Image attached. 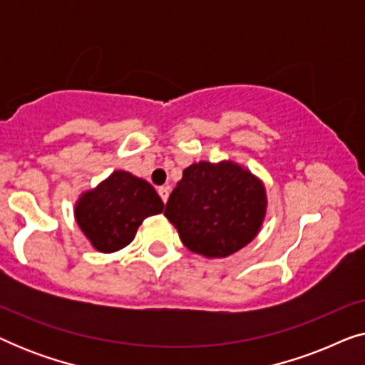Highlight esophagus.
<instances>
[{
	"label": "esophagus",
	"instance_id": "esophagus-1",
	"mask_svg": "<svg viewBox=\"0 0 365 365\" xmlns=\"http://www.w3.org/2000/svg\"><path fill=\"white\" fill-rule=\"evenodd\" d=\"M158 192H159V196H161V199L164 202L168 201V197H169V187L168 186H161L158 189Z\"/></svg>",
	"mask_w": 365,
	"mask_h": 365
}]
</instances>
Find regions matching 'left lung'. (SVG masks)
<instances>
[{"label":"left lung","instance_id":"left-lung-1","mask_svg":"<svg viewBox=\"0 0 365 365\" xmlns=\"http://www.w3.org/2000/svg\"><path fill=\"white\" fill-rule=\"evenodd\" d=\"M266 212L264 182L229 159L187 166L164 209L184 246L207 259L227 257L247 246Z\"/></svg>","mask_w":365,"mask_h":365}]
</instances>
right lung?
<instances>
[{"label": "right lung", "instance_id": "add662e5", "mask_svg": "<svg viewBox=\"0 0 365 365\" xmlns=\"http://www.w3.org/2000/svg\"><path fill=\"white\" fill-rule=\"evenodd\" d=\"M163 209L164 202L146 179L118 169L78 197L74 219L91 246L109 254L131 244L144 219Z\"/></svg>", "mask_w": 365, "mask_h": 365}]
</instances>
